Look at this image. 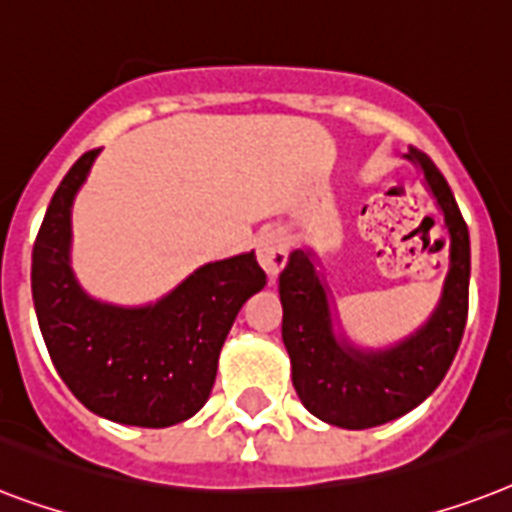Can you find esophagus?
<instances>
[{
	"label": "esophagus",
	"instance_id": "obj_1",
	"mask_svg": "<svg viewBox=\"0 0 512 512\" xmlns=\"http://www.w3.org/2000/svg\"><path fill=\"white\" fill-rule=\"evenodd\" d=\"M288 235L280 230V227H267V230L259 235V245H256V253H259V264L264 267L269 277H277L288 261Z\"/></svg>",
	"mask_w": 512,
	"mask_h": 512
}]
</instances>
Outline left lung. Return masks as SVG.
<instances>
[{
  "mask_svg": "<svg viewBox=\"0 0 512 512\" xmlns=\"http://www.w3.org/2000/svg\"><path fill=\"white\" fill-rule=\"evenodd\" d=\"M449 232V272L441 298L418 333L391 349L362 351L333 333L327 290L312 251L290 253L280 275L282 343L290 354L293 386L306 410L349 431L383 425L415 410L436 391L463 341L468 320L470 237L457 200L436 163L412 147Z\"/></svg>",
  "mask_w": 512,
  "mask_h": 512,
  "instance_id": "1",
  "label": "left lung"
}]
</instances>
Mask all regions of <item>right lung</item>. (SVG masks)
Here are the masks:
<instances>
[{
  "label": "right lung",
  "instance_id": "obj_1",
  "mask_svg": "<svg viewBox=\"0 0 512 512\" xmlns=\"http://www.w3.org/2000/svg\"><path fill=\"white\" fill-rule=\"evenodd\" d=\"M100 150L73 163L49 200L31 259V293L57 375L113 423L166 428L208 402L240 306L267 285L251 253L195 269L150 306L89 298L71 269V206Z\"/></svg>",
  "mask_w": 512,
  "mask_h": 512
}]
</instances>
